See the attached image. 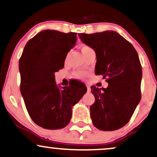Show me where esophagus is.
Masks as SVG:
<instances>
[{"label":"esophagus","mask_w":157,"mask_h":157,"mask_svg":"<svg viewBox=\"0 0 157 157\" xmlns=\"http://www.w3.org/2000/svg\"><path fill=\"white\" fill-rule=\"evenodd\" d=\"M86 86H87V88H88V92H90V87H89V85H87Z\"/></svg>","instance_id":"obj_1"}]
</instances>
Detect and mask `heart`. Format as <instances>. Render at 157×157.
I'll return each instance as SVG.
<instances>
[{
    "label": "heart",
    "instance_id": "b5f03b06",
    "mask_svg": "<svg viewBox=\"0 0 157 157\" xmlns=\"http://www.w3.org/2000/svg\"><path fill=\"white\" fill-rule=\"evenodd\" d=\"M81 49V51H82V54L83 56H85L87 54V53L90 52V51H92L93 49L91 48L90 46H88V45H83L81 46L80 48ZM75 75H76V77H83L85 75V73L84 72H77L76 74H75Z\"/></svg>",
    "mask_w": 157,
    "mask_h": 157
}]
</instances>
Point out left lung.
Listing matches in <instances>:
<instances>
[{"mask_svg":"<svg viewBox=\"0 0 157 157\" xmlns=\"http://www.w3.org/2000/svg\"><path fill=\"white\" fill-rule=\"evenodd\" d=\"M78 35L96 52V75H102L109 83L106 88L91 87L95 96L90 107L93 125L104 131L118 130L130 121L141 98L142 69L138 53L117 32Z\"/></svg>","mask_w":157,"mask_h":157,"instance_id":"obj_1","label":"left lung"}]
</instances>
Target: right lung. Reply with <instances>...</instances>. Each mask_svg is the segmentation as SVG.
<instances>
[{"instance_id": "1", "label": "right lung", "mask_w": 157, "mask_h": 157, "mask_svg": "<svg viewBox=\"0 0 157 157\" xmlns=\"http://www.w3.org/2000/svg\"><path fill=\"white\" fill-rule=\"evenodd\" d=\"M77 33L43 30L29 40L19 59L20 91L29 117L48 130L66 127L72 107L86 93L85 87H61L55 72L64 68L67 53L75 46Z\"/></svg>"}]
</instances>
